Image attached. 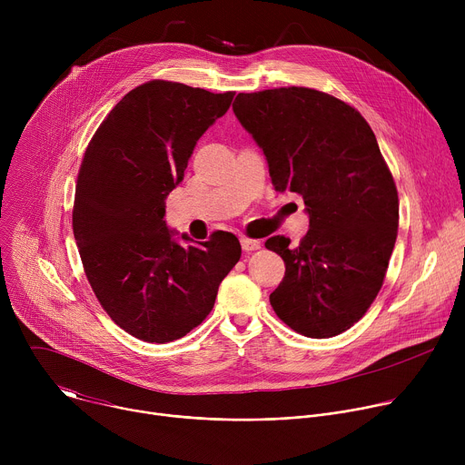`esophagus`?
Segmentation results:
<instances>
[{
  "label": "esophagus",
  "mask_w": 465,
  "mask_h": 465,
  "mask_svg": "<svg viewBox=\"0 0 465 465\" xmlns=\"http://www.w3.org/2000/svg\"><path fill=\"white\" fill-rule=\"evenodd\" d=\"M241 246H242L244 252H253V250H259V248H261V241L242 237V239H241Z\"/></svg>",
  "instance_id": "34e87169"
}]
</instances>
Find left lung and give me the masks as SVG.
Here are the masks:
<instances>
[{"label":"left lung","mask_w":465,"mask_h":465,"mask_svg":"<svg viewBox=\"0 0 465 465\" xmlns=\"http://www.w3.org/2000/svg\"><path fill=\"white\" fill-rule=\"evenodd\" d=\"M233 114L269 163L276 191L303 196L298 246H264L285 261L276 314L309 339L341 335L381 291L400 224V198L373 130L344 101L311 88L239 94Z\"/></svg>","instance_id":"left-lung-1"}]
</instances>
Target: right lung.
<instances>
[{
	"mask_svg": "<svg viewBox=\"0 0 465 465\" xmlns=\"http://www.w3.org/2000/svg\"><path fill=\"white\" fill-rule=\"evenodd\" d=\"M233 95L145 83L112 108L84 153L74 206L84 272L108 316L140 341L173 342L203 323L241 257L233 233L204 242L183 233L182 245L163 221L196 142Z\"/></svg>",
	"mask_w": 465,
	"mask_h": 465,
	"instance_id": "add662e5",
	"label": "right lung"
}]
</instances>
